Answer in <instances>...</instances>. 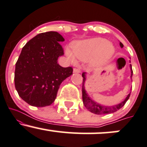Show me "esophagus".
I'll return each instance as SVG.
<instances>
[{"label":"esophagus","instance_id":"34e87169","mask_svg":"<svg viewBox=\"0 0 147 147\" xmlns=\"http://www.w3.org/2000/svg\"><path fill=\"white\" fill-rule=\"evenodd\" d=\"M73 72H75V73H79V72H81V71H80V70L78 68H74Z\"/></svg>","mask_w":147,"mask_h":147}]
</instances>
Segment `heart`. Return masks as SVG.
<instances>
[{
	"mask_svg": "<svg viewBox=\"0 0 147 147\" xmlns=\"http://www.w3.org/2000/svg\"><path fill=\"white\" fill-rule=\"evenodd\" d=\"M114 47L105 39L96 38L77 42L72 47L74 56L81 61H88L92 59L94 64L105 63L114 53ZM70 59L75 62V59L71 53L68 51Z\"/></svg>",
	"mask_w": 147,
	"mask_h": 147,
	"instance_id": "b5f03b06",
	"label": "heart"
}]
</instances>
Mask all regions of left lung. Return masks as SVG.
Wrapping results in <instances>:
<instances>
[{"instance_id": "8db88e82", "label": "left lung", "mask_w": 147, "mask_h": 147, "mask_svg": "<svg viewBox=\"0 0 147 147\" xmlns=\"http://www.w3.org/2000/svg\"><path fill=\"white\" fill-rule=\"evenodd\" d=\"M120 46L121 48L123 47V45L120 42ZM130 69H131V78H132V75H133V70H132L131 65L130 64ZM83 77V85H82V98L83 102H84V105L87 108L90 112L94 113L95 114H111V113H114L116 111L118 110L123 107L127 100L129 99L130 96L131 92L127 95L125 99L122 101L121 103L118 104V105H113V106H104L98 104V102L94 101L92 100L88 93L86 92V90H85V82H86V72H83L82 74Z\"/></svg>"}]
</instances>
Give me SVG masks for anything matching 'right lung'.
<instances>
[{
	"instance_id": "add662e5",
	"label": "right lung",
	"mask_w": 147,
	"mask_h": 147,
	"mask_svg": "<svg viewBox=\"0 0 147 147\" xmlns=\"http://www.w3.org/2000/svg\"><path fill=\"white\" fill-rule=\"evenodd\" d=\"M64 38L56 31L37 35L22 48L16 63L14 83L22 100L35 107L50 105L55 100L60 85L72 74V67L57 63Z\"/></svg>"
}]
</instances>
